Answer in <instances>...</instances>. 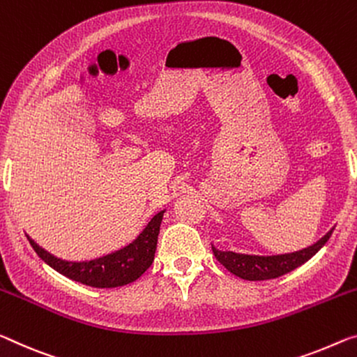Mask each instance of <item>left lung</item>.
Instances as JSON below:
<instances>
[{
	"instance_id": "8db88e82",
	"label": "left lung",
	"mask_w": 357,
	"mask_h": 357,
	"mask_svg": "<svg viewBox=\"0 0 357 357\" xmlns=\"http://www.w3.org/2000/svg\"><path fill=\"white\" fill-rule=\"evenodd\" d=\"M333 228L326 233L316 244L310 248L301 249L292 254H281V255H248V254H236V252H223L218 250L212 245L213 255L215 259L227 268L234 276L245 281H266V279H274L282 276V274L290 273L295 268L303 265L308 261L312 255H316L319 249L324 245L328 238L332 236Z\"/></svg>"
}]
</instances>
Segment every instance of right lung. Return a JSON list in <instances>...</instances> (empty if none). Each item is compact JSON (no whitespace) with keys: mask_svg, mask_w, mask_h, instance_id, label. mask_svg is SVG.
Returning a JSON list of instances; mask_svg holds the SVG:
<instances>
[{"mask_svg":"<svg viewBox=\"0 0 357 357\" xmlns=\"http://www.w3.org/2000/svg\"><path fill=\"white\" fill-rule=\"evenodd\" d=\"M162 213L164 211L158 212L148 222L144 231L137 236L130 244L89 261H67L57 259L47 250L40 248L29 234H26V239L30 241L33 250L43 261L68 279L98 289L121 287L129 282H134L151 266L153 260H155Z\"/></svg>","mask_w":357,"mask_h":357,"instance_id":"1","label":"right lung"}]
</instances>
